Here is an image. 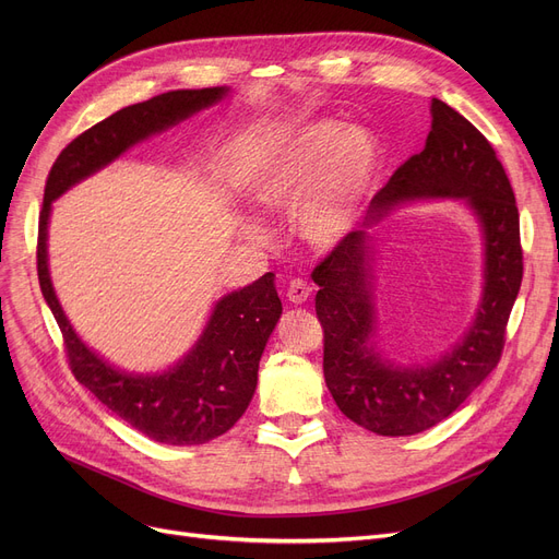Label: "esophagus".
<instances>
[{
    "label": "esophagus",
    "mask_w": 559,
    "mask_h": 559,
    "mask_svg": "<svg viewBox=\"0 0 559 559\" xmlns=\"http://www.w3.org/2000/svg\"><path fill=\"white\" fill-rule=\"evenodd\" d=\"M310 295H312V287L304 278H295L287 287V301L295 304V306L306 304L310 299Z\"/></svg>",
    "instance_id": "34e87169"
}]
</instances>
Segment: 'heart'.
Listing matches in <instances>:
<instances>
[{
    "mask_svg": "<svg viewBox=\"0 0 559 559\" xmlns=\"http://www.w3.org/2000/svg\"><path fill=\"white\" fill-rule=\"evenodd\" d=\"M378 176L373 138L358 127L319 122L289 131L251 169L247 192L267 211L299 205L304 238L331 249L356 226ZM260 235L255 224L249 226Z\"/></svg>",
    "mask_w": 559,
    "mask_h": 559,
    "instance_id": "1",
    "label": "heart"
}]
</instances>
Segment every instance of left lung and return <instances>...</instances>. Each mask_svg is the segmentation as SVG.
<instances>
[{"instance_id":"1","label":"left lung","mask_w":559,"mask_h":559,"mask_svg":"<svg viewBox=\"0 0 559 559\" xmlns=\"http://www.w3.org/2000/svg\"><path fill=\"white\" fill-rule=\"evenodd\" d=\"M430 115L424 152L409 156L376 192L369 219L378 222L401 201L424 197L464 199L472 205L485 238V292L462 342L426 367H396L376 354L369 342L376 310L365 230L348 233L312 270L326 385L350 421L388 437L444 421L493 371L523 278L519 209L493 146L449 104L432 99Z\"/></svg>"}]
</instances>
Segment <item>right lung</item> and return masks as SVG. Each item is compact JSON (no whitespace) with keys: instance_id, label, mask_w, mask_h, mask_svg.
<instances>
[{"instance_id":"obj_1","label":"right lung","mask_w":559,"mask_h":559,"mask_svg":"<svg viewBox=\"0 0 559 559\" xmlns=\"http://www.w3.org/2000/svg\"><path fill=\"white\" fill-rule=\"evenodd\" d=\"M226 93L228 87L171 91L117 110L76 135L49 169L38 222V281L63 333L74 378L117 417L154 442L171 447L211 442L245 415L255 392L264 344L283 312L274 274L267 272L219 299L199 342L176 367L156 376L124 373L79 340L58 304L47 267V222L51 201L68 188L124 154L135 142L217 104Z\"/></svg>"}]
</instances>
